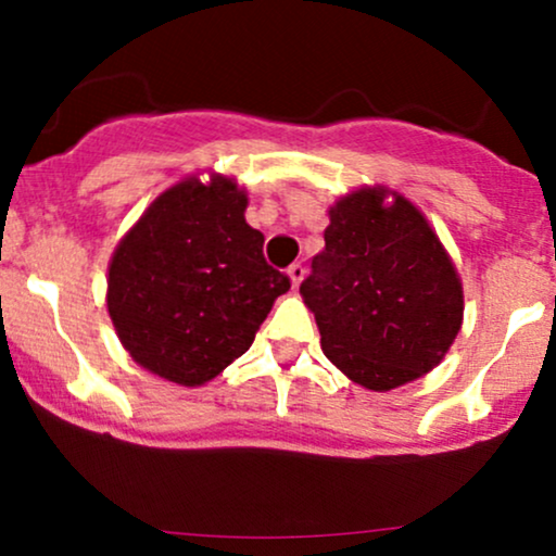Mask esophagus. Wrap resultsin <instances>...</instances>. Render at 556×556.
Here are the masks:
<instances>
[{
	"mask_svg": "<svg viewBox=\"0 0 556 556\" xmlns=\"http://www.w3.org/2000/svg\"><path fill=\"white\" fill-rule=\"evenodd\" d=\"M287 277H290L292 287H300V282H303V277H305V266L303 264H292L290 269H287Z\"/></svg>",
	"mask_w": 556,
	"mask_h": 556,
	"instance_id": "1",
	"label": "esophagus"
}]
</instances>
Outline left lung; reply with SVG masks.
Returning <instances> with one entry per match:
<instances>
[{
	"label": "left lung",
	"mask_w": 556,
	"mask_h": 556,
	"mask_svg": "<svg viewBox=\"0 0 556 556\" xmlns=\"http://www.w3.org/2000/svg\"><path fill=\"white\" fill-rule=\"evenodd\" d=\"M324 251L300 295L324 355L350 381L389 392L444 361L463 327V282L424 212L363 185L329 206Z\"/></svg>",
	"instance_id": "1"
}]
</instances>
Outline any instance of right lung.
<instances>
[{
    "instance_id": "right-lung-1",
    "label": "right lung",
    "mask_w": 556,
    "mask_h": 556,
    "mask_svg": "<svg viewBox=\"0 0 556 556\" xmlns=\"http://www.w3.org/2000/svg\"><path fill=\"white\" fill-rule=\"evenodd\" d=\"M232 177L188 175L159 193L114 248L106 311L130 358L159 379L201 387L253 344L290 279L264 258Z\"/></svg>"
}]
</instances>
